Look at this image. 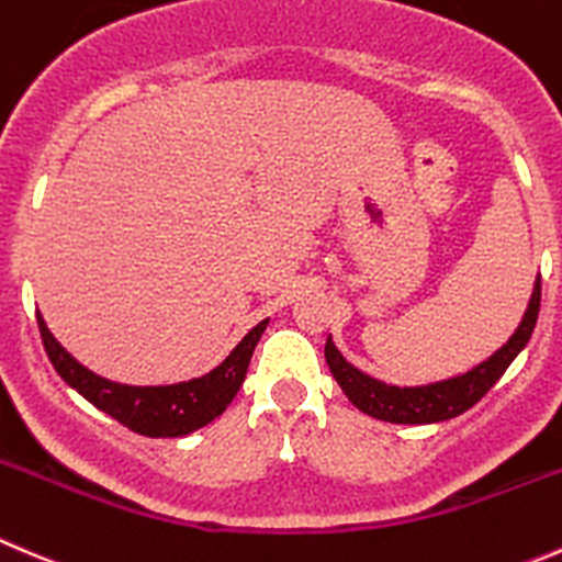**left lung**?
Listing matches in <instances>:
<instances>
[{
  "label": "left lung",
  "instance_id": "obj_1",
  "mask_svg": "<svg viewBox=\"0 0 562 562\" xmlns=\"http://www.w3.org/2000/svg\"><path fill=\"white\" fill-rule=\"evenodd\" d=\"M538 310H541V277L532 288L530 304L521 318L519 329L510 335L499 351H494L486 362L477 368L467 370V373L456 375V379L437 381V384L426 386H392L379 379H370L368 373L353 368L351 362L342 359L337 351L331 337L326 340L324 357L329 364L331 375L337 379L340 390L346 392L348 401L359 408V412L370 414L384 423H401V426H426V423H442V419L459 417L467 408L475 406L488 390L499 381V375L508 370V364L519 357L521 348L530 340L532 329H536Z\"/></svg>",
  "mask_w": 562,
  "mask_h": 562
}]
</instances>
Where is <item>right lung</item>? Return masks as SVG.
<instances>
[{
    "label": "right lung",
    "instance_id": "add662e5",
    "mask_svg": "<svg viewBox=\"0 0 562 562\" xmlns=\"http://www.w3.org/2000/svg\"><path fill=\"white\" fill-rule=\"evenodd\" d=\"M269 321H260L258 326L244 335L231 351V357L214 368L211 373L200 375V379L181 381V384L167 386H131L117 384L95 375L87 370L85 364L76 362L48 331L46 321L37 313V326H41L43 346H46L48 359H52L54 370L63 375L68 386H74L81 397L92 403L95 408L106 412L125 428L143 437H187V434L198 431V428L209 426L211 419L220 417L231 401L236 397L238 386L244 384L247 375L249 359H252L255 346H258L260 335L266 331Z\"/></svg>",
    "mask_w": 562,
    "mask_h": 562
}]
</instances>
